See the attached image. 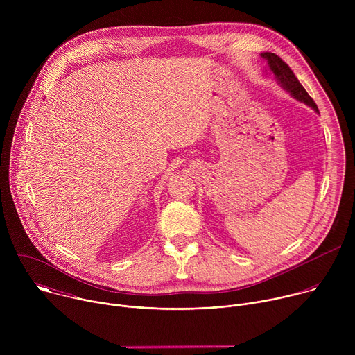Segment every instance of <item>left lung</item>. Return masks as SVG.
I'll return each mask as SVG.
<instances>
[{"label": "left lung", "instance_id": "8db88e82", "mask_svg": "<svg viewBox=\"0 0 355 355\" xmlns=\"http://www.w3.org/2000/svg\"><path fill=\"white\" fill-rule=\"evenodd\" d=\"M261 56L268 62L270 69L275 74V78L279 81V84L286 91H289L296 99H299V101H302V103L311 105L316 112H319L318 105L315 104L313 98L306 92L305 88H303V85L295 77V74L291 70V67L279 56H277L275 53H270V52H266Z\"/></svg>", "mask_w": 355, "mask_h": 355}]
</instances>
